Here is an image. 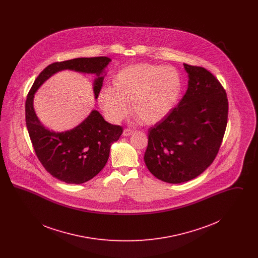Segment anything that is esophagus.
I'll return each instance as SVG.
<instances>
[{
    "label": "esophagus",
    "instance_id": "34e87169",
    "mask_svg": "<svg viewBox=\"0 0 258 258\" xmlns=\"http://www.w3.org/2000/svg\"><path fill=\"white\" fill-rule=\"evenodd\" d=\"M133 134H134V131L132 128H128V127L124 128L123 133V136H130V135H133Z\"/></svg>",
    "mask_w": 258,
    "mask_h": 258
}]
</instances>
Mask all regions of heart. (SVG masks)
I'll return each instance as SVG.
<instances>
[{
	"instance_id": "b5f03b06",
	"label": "heart",
	"mask_w": 258,
	"mask_h": 258,
	"mask_svg": "<svg viewBox=\"0 0 258 258\" xmlns=\"http://www.w3.org/2000/svg\"><path fill=\"white\" fill-rule=\"evenodd\" d=\"M183 88L180 73L170 66L136 63L116 75L113 87L103 88L98 103L107 119L117 123L131 110L143 123L153 124L166 118L177 105Z\"/></svg>"
}]
</instances>
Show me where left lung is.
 Returning a JSON list of instances; mask_svg holds the SVG:
<instances>
[{
    "label": "left lung",
    "instance_id": "1",
    "mask_svg": "<svg viewBox=\"0 0 258 258\" xmlns=\"http://www.w3.org/2000/svg\"><path fill=\"white\" fill-rule=\"evenodd\" d=\"M188 87L171 113L148 131L146 166L163 182L195 179L216 159L225 133L228 99L221 82L203 67L184 63Z\"/></svg>",
    "mask_w": 258,
    "mask_h": 258
}]
</instances>
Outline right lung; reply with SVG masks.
<instances>
[{
	"mask_svg": "<svg viewBox=\"0 0 258 258\" xmlns=\"http://www.w3.org/2000/svg\"><path fill=\"white\" fill-rule=\"evenodd\" d=\"M110 61L108 57H93L53 62L38 74L26 98V124L37 159L46 171L67 184H82L98 175L108 160L111 144L119 140L123 127L107 123L99 112L94 110L74 130L52 132L37 119L33 106L34 95L52 74L71 70L97 74L94 87L97 98L102 86L101 73Z\"/></svg>",
	"mask_w": 258,
	"mask_h": 258,
	"instance_id": "obj_1",
	"label": "right lung"
}]
</instances>
